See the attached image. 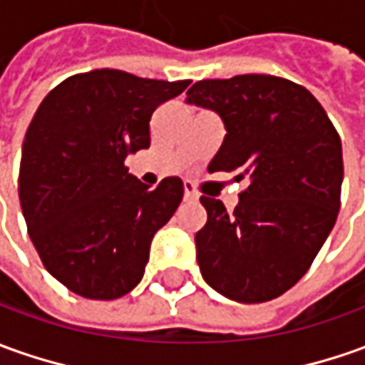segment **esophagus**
<instances>
[{
	"label": "esophagus",
	"instance_id": "esophagus-1",
	"mask_svg": "<svg viewBox=\"0 0 365 365\" xmlns=\"http://www.w3.org/2000/svg\"><path fill=\"white\" fill-rule=\"evenodd\" d=\"M183 197H185V202H190V203H195L197 202V192L193 190V185L190 182H185L183 183Z\"/></svg>",
	"mask_w": 365,
	"mask_h": 365
}]
</instances>
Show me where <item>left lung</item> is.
<instances>
[{
  "mask_svg": "<svg viewBox=\"0 0 365 365\" xmlns=\"http://www.w3.org/2000/svg\"><path fill=\"white\" fill-rule=\"evenodd\" d=\"M185 101L215 111L227 131L210 173L250 182L232 214L220 200L200 197L207 212L195 234L203 279L235 302H269L296 286L336 224L338 131L304 86L276 76L202 79Z\"/></svg>",
  "mask_w": 365,
  "mask_h": 365,
  "instance_id": "8db88e82",
  "label": "left lung"
}]
</instances>
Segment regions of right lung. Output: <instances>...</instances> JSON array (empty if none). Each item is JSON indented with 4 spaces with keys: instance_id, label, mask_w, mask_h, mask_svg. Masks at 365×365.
Here are the masks:
<instances>
[{
    "instance_id": "obj_1",
    "label": "right lung",
    "mask_w": 365,
    "mask_h": 365,
    "mask_svg": "<svg viewBox=\"0 0 365 365\" xmlns=\"http://www.w3.org/2000/svg\"><path fill=\"white\" fill-rule=\"evenodd\" d=\"M187 86L93 69L63 79L39 103L21 150L19 202L43 266L73 294L115 299L141 282L183 182L150 187L123 162L150 148L151 113Z\"/></svg>"
}]
</instances>
